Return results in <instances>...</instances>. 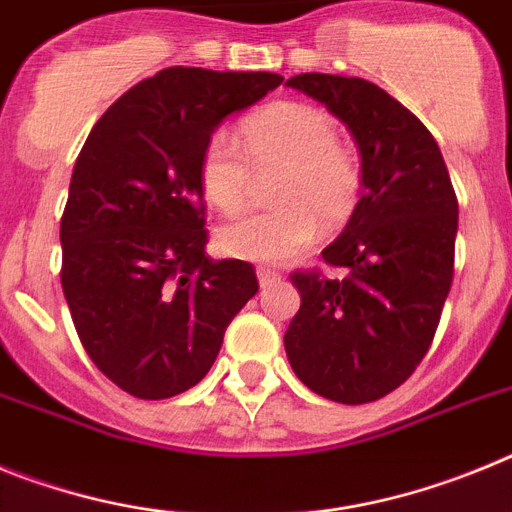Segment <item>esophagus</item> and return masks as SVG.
<instances>
[{"instance_id": "1", "label": "esophagus", "mask_w": 512, "mask_h": 512, "mask_svg": "<svg viewBox=\"0 0 512 512\" xmlns=\"http://www.w3.org/2000/svg\"><path fill=\"white\" fill-rule=\"evenodd\" d=\"M256 277H259L261 287H271V284H277L279 279H282V274L274 269H269V266H259V269H256Z\"/></svg>"}]
</instances>
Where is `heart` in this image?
<instances>
[{"mask_svg":"<svg viewBox=\"0 0 512 512\" xmlns=\"http://www.w3.org/2000/svg\"><path fill=\"white\" fill-rule=\"evenodd\" d=\"M212 135L200 158V187L215 210L241 212L248 202L251 169H282L271 212L241 217L217 233L220 251L256 264H282L305 251L323 225L343 223L361 192V166L351 148L338 143L333 117L320 107L282 102L256 112L235 133ZM244 153L241 154L240 151Z\"/></svg>","mask_w":512,"mask_h":512,"instance_id":"b5f03b06","label":"heart"}]
</instances>
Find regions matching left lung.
<instances>
[{
    "label": "left lung",
    "instance_id": "left-lung-1",
    "mask_svg": "<svg viewBox=\"0 0 512 512\" xmlns=\"http://www.w3.org/2000/svg\"><path fill=\"white\" fill-rule=\"evenodd\" d=\"M287 87L323 102L351 130L364 189L323 251L341 277H289L302 305L284 348L315 395L364 405L397 390L431 348L454 279L459 202L436 138L377 84L300 74Z\"/></svg>",
    "mask_w": 512,
    "mask_h": 512
}]
</instances>
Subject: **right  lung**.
I'll use <instances>...</instances> for the list:
<instances>
[{"mask_svg": "<svg viewBox=\"0 0 512 512\" xmlns=\"http://www.w3.org/2000/svg\"><path fill=\"white\" fill-rule=\"evenodd\" d=\"M266 71H158L97 120L61 217V284L81 346L140 400H166L215 364L259 292L251 264L205 256L200 158L215 128L282 84Z\"/></svg>", "mask_w": 512, "mask_h": 512, "instance_id": "1", "label": "right lung"}]
</instances>
